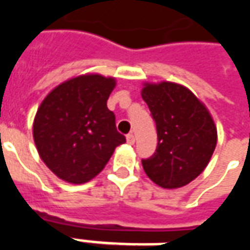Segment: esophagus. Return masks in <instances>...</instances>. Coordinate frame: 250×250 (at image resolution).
Here are the masks:
<instances>
[{"instance_id": "obj_1", "label": "esophagus", "mask_w": 250, "mask_h": 250, "mask_svg": "<svg viewBox=\"0 0 250 250\" xmlns=\"http://www.w3.org/2000/svg\"><path fill=\"white\" fill-rule=\"evenodd\" d=\"M125 139H127V143H128V145H134V143H135V136L132 135V134H128Z\"/></svg>"}]
</instances>
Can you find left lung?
Here are the masks:
<instances>
[{
    "label": "left lung",
    "mask_w": 250,
    "mask_h": 250,
    "mask_svg": "<svg viewBox=\"0 0 250 250\" xmlns=\"http://www.w3.org/2000/svg\"><path fill=\"white\" fill-rule=\"evenodd\" d=\"M142 98L157 125V151L143 170L163 188L186 186L204 171L217 145L214 120L188 88L171 82L145 83Z\"/></svg>",
    "instance_id": "obj_1"
}]
</instances>
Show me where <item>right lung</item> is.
<instances>
[{
  "mask_svg": "<svg viewBox=\"0 0 250 250\" xmlns=\"http://www.w3.org/2000/svg\"><path fill=\"white\" fill-rule=\"evenodd\" d=\"M115 77L85 73L48 93L33 120V139L46 167L68 184L95 178L125 138L116 131L107 100Z\"/></svg>",
  "mask_w": 250,
  "mask_h": 250,
  "instance_id": "add662e5",
  "label": "right lung"
}]
</instances>
